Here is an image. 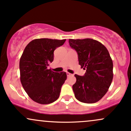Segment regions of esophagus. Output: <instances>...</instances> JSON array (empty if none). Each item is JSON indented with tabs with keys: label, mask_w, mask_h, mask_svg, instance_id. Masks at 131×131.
<instances>
[{
	"label": "esophagus",
	"mask_w": 131,
	"mask_h": 131,
	"mask_svg": "<svg viewBox=\"0 0 131 131\" xmlns=\"http://www.w3.org/2000/svg\"><path fill=\"white\" fill-rule=\"evenodd\" d=\"M66 74H67V77H69V76H71V75H72V74H71V73L68 72H66Z\"/></svg>",
	"instance_id": "1"
}]
</instances>
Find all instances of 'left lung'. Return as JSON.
<instances>
[{
  "mask_svg": "<svg viewBox=\"0 0 131 131\" xmlns=\"http://www.w3.org/2000/svg\"><path fill=\"white\" fill-rule=\"evenodd\" d=\"M70 46L76 50L79 64L86 70L84 76L75 74L72 85L75 98L84 103H95L106 94L113 79V63L106 47L92 39H71Z\"/></svg>",
  "mask_w": 131,
  "mask_h": 131,
  "instance_id": "left-lung-1",
  "label": "left lung"
}]
</instances>
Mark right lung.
<instances>
[{
    "label": "right lung",
    "instance_id": "1",
    "mask_svg": "<svg viewBox=\"0 0 131 131\" xmlns=\"http://www.w3.org/2000/svg\"><path fill=\"white\" fill-rule=\"evenodd\" d=\"M66 40L34 39L22 53L19 62L21 84L29 97L37 103L48 104L59 97L67 74L52 71L48 66L54 60V50Z\"/></svg>",
    "mask_w": 131,
    "mask_h": 131
}]
</instances>
